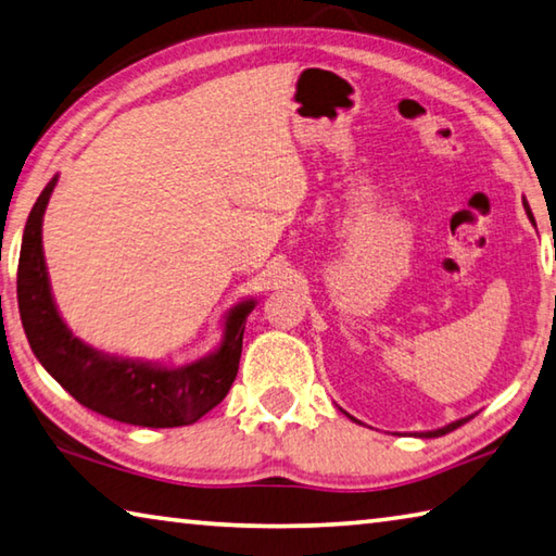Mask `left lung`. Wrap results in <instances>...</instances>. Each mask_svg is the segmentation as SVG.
<instances>
[{
    "label": "left lung",
    "mask_w": 556,
    "mask_h": 556,
    "mask_svg": "<svg viewBox=\"0 0 556 556\" xmlns=\"http://www.w3.org/2000/svg\"><path fill=\"white\" fill-rule=\"evenodd\" d=\"M522 207H525V212H528V217H530V222L534 224V217H532V210H530V204H528V200H522ZM352 417V415H349ZM473 417V415H471ZM471 417H462V420H456V422H450L446 427H440V430H432V432H417V437H425V440H430V437H442V434H446V432H452V430H456V427H462L464 422H469ZM354 420V417H352ZM354 422H358V420H354Z\"/></svg>",
    "instance_id": "left-lung-1"
}]
</instances>
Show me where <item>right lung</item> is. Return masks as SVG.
Here are the masks:
<instances>
[{"instance_id": "obj_1", "label": "right lung", "mask_w": 556, "mask_h": 556, "mask_svg": "<svg viewBox=\"0 0 556 556\" xmlns=\"http://www.w3.org/2000/svg\"><path fill=\"white\" fill-rule=\"evenodd\" d=\"M55 178L28 214L18 256V315L38 362L77 403L116 422L139 427H182L198 422L224 401L239 371L241 339L256 300H241L224 317L222 344L185 366H159L102 354L77 339L53 303L43 258V212Z\"/></svg>"}]
</instances>
